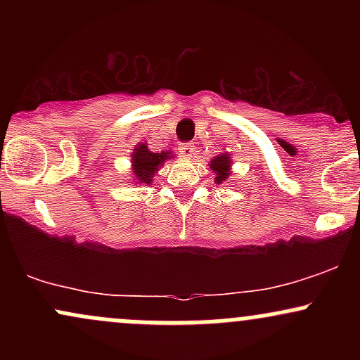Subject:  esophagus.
<instances>
[{
    "label": "esophagus",
    "mask_w": 360,
    "mask_h": 360,
    "mask_svg": "<svg viewBox=\"0 0 360 360\" xmlns=\"http://www.w3.org/2000/svg\"><path fill=\"white\" fill-rule=\"evenodd\" d=\"M179 150H181V154H183L184 159H191V157L194 155V152H196L194 150V143H191V142L181 143Z\"/></svg>",
    "instance_id": "1"
}]
</instances>
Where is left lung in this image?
<instances>
[{"label":"left lung","instance_id":"obj_1","mask_svg":"<svg viewBox=\"0 0 360 360\" xmlns=\"http://www.w3.org/2000/svg\"><path fill=\"white\" fill-rule=\"evenodd\" d=\"M230 167H232V159H230V154L221 152V154L213 157V159L210 160V169H212L214 174H217V177H214V183L221 184L223 181L229 179Z\"/></svg>","mask_w":360,"mask_h":360}]
</instances>
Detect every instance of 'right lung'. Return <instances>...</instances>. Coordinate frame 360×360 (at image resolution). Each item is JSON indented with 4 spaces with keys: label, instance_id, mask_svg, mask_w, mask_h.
<instances>
[{
    "label": "right lung",
    "instance_id": "add662e5",
    "mask_svg": "<svg viewBox=\"0 0 360 360\" xmlns=\"http://www.w3.org/2000/svg\"><path fill=\"white\" fill-rule=\"evenodd\" d=\"M171 152H150L147 143H139L131 154V172H134L137 184L148 186L152 184V177L162 166L164 160L171 159Z\"/></svg>",
    "mask_w": 360,
    "mask_h": 360
}]
</instances>
